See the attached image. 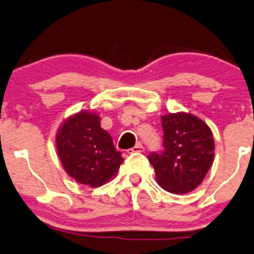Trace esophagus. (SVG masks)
I'll list each match as a JSON object with an SVG mask.
<instances>
[{"instance_id":"1","label":"esophagus","mask_w":254,"mask_h":254,"mask_svg":"<svg viewBox=\"0 0 254 254\" xmlns=\"http://www.w3.org/2000/svg\"><path fill=\"white\" fill-rule=\"evenodd\" d=\"M143 151H145V147L141 143H136L134 147L127 149V153H142Z\"/></svg>"}]
</instances>
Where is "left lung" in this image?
I'll return each mask as SVG.
<instances>
[{"instance_id":"obj_1","label":"left lung","mask_w":254,"mask_h":254,"mask_svg":"<svg viewBox=\"0 0 254 254\" xmlns=\"http://www.w3.org/2000/svg\"><path fill=\"white\" fill-rule=\"evenodd\" d=\"M162 127L164 151L148 156L157 183L175 194L193 191L213 164L212 130L203 120L185 112L162 116Z\"/></svg>"}]
</instances>
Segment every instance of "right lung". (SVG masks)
I'll return each mask as SVG.
<instances>
[{
	"label": "right lung",
	"mask_w": 254,
	"mask_h": 254,
	"mask_svg": "<svg viewBox=\"0 0 254 254\" xmlns=\"http://www.w3.org/2000/svg\"><path fill=\"white\" fill-rule=\"evenodd\" d=\"M56 147L66 174L90 188L105 185L123 162L111 135L101 127L98 114L81 111L63 122Z\"/></svg>",
	"instance_id": "obj_1"
}]
</instances>
